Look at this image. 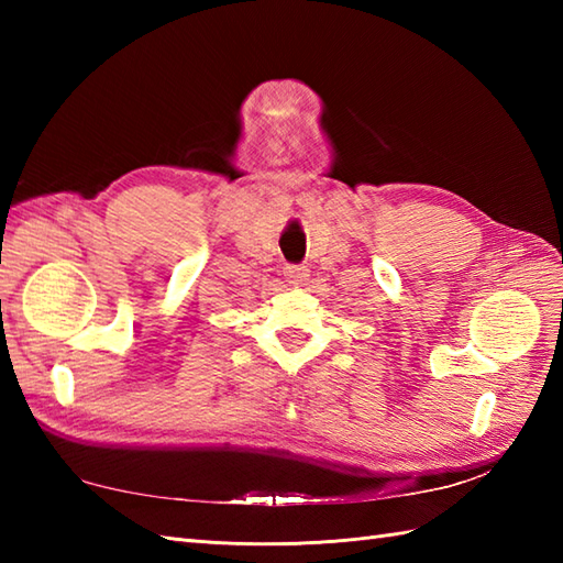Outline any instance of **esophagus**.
<instances>
[{
    "label": "esophagus",
    "instance_id": "obj_1",
    "mask_svg": "<svg viewBox=\"0 0 563 563\" xmlns=\"http://www.w3.org/2000/svg\"><path fill=\"white\" fill-rule=\"evenodd\" d=\"M285 278L292 285H302L309 278V268L307 266H285Z\"/></svg>",
    "mask_w": 563,
    "mask_h": 563
}]
</instances>
